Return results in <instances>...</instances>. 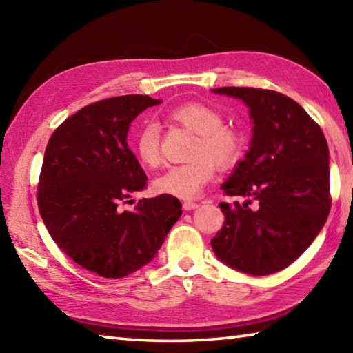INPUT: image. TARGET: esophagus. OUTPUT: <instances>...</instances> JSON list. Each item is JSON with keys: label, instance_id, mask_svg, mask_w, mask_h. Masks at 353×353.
<instances>
[{"label": "esophagus", "instance_id": "obj_1", "mask_svg": "<svg viewBox=\"0 0 353 353\" xmlns=\"http://www.w3.org/2000/svg\"><path fill=\"white\" fill-rule=\"evenodd\" d=\"M182 207H183V210H194V208L199 207V204H196V202H193V201H185Z\"/></svg>", "mask_w": 353, "mask_h": 353}]
</instances>
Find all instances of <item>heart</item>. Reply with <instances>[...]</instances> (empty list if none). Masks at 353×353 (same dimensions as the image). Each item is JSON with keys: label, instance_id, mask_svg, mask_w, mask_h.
<instances>
[{"label": "heart", "instance_id": "b5f03b06", "mask_svg": "<svg viewBox=\"0 0 353 353\" xmlns=\"http://www.w3.org/2000/svg\"><path fill=\"white\" fill-rule=\"evenodd\" d=\"M171 123L196 134L190 149L188 163L171 166L155 179V190L179 199H193L212 181L214 167L224 171L241 159L244 140L238 129L227 126L223 113L205 103H185L168 112ZM132 149L146 166L160 163V132L154 124H143L135 130Z\"/></svg>", "mask_w": 353, "mask_h": 353}]
</instances>
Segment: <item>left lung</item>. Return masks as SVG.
<instances>
[{
    "label": "left lung",
    "instance_id": "8db88e82",
    "mask_svg": "<svg viewBox=\"0 0 353 353\" xmlns=\"http://www.w3.org/2000/svg\"><path fill=\"white\" fill-rule=\"evenodd\" d=\"M213 93L249 107V151L223 187L243 202H221L224 225L212 238L218 259L236 271L268 276L297 260L330 212L328 146L294 99L274 90L221 87Z\"/></svg>",
    "mask_w": 353,
    "mask_h": 353
}]
</instances>
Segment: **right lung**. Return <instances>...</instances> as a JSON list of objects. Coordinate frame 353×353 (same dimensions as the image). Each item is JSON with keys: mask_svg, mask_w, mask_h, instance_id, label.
Wrapping results in <instances>:
<instances>
[{"mask_svg": "<svg viewBox=\"0 0 353 353\" xmlns=\"http://www.w3.org/2000/svg\"><path fill=\"white\" fill-rule=\"evenodd\" d=\"M160 103L146 94L101 99L68 117L48 141L37 190L40 216L57 246L101 277L139 271L182 214L181 201L170 194L119 210L148 179L128 146L129 126Z\"/></svg>", "mask_w": 353, "mask_h": 353, "instance_id": "right-lung-1", "label": "right lung"}]
</instances>
